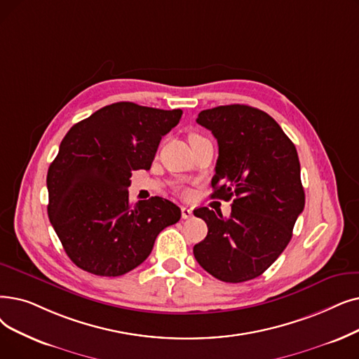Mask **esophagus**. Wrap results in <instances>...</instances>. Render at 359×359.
<instances>
[{
  "label": "esophagus",
  "mask_w": 359,
  "mask_h": 359,
  "mask_svg": "<svg viewBox=\"0 0 359 359\" xmlns=\"http://www.w3.org/2000/svg\"><path fill=\"white\" fill-rule=\"evenodd\" d=\"M182 218L183 220H189V218H192V210L188 207H182Z\"/></svg>",
  "instance_id": "34e87169"
}]
</instances>
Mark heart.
Instances as JSON below:
<instances>
[{
	"label": "heart",
	"instance_id": "1",
	"mask_svg": "<svg viewBox=\"0 0 359 359\" xmlns=\"http://www.w3.org/2000/svg\"><path fill=\"white\" fill-rule=\"evenodd\" d=\"M196 136H198V135H192V136H191V139H192V137H196Z\"/></svg>",
	"mask_w": 359,
	"mask_h": 359
}]
</instances>
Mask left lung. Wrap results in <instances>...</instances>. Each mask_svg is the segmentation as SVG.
<instances>
[{
  "label": "left lung",
  "instance_id": "1",
  "mask_svg": "<svg viewBox=\"0 0 359 359\" xmlns=\"http://www.w3.org/2000/svg\"><path fill=\"white\" fill-rule=\"evenodd\" d=\"M196 123L218 144L211 198L235 199L229 218L207 207L194 211L208 226L194 255L222 282L252 280L285 251L304 210L298 152L278 123L254 107L220 105L201 111Z\"/></svg>",
  "mask_w": 359,
  "mask_h": 359
}]
</instances>
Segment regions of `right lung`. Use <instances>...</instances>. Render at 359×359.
I'll use <instances>...</instances> for the list:
<instances>
[{
    "label": "right lung",
    "mask_w": 359,
    "mask_h": 359,
    "mask_svg": "<svg viewBox=\"0 0 359 359\" xmlns=\"http://www.w3.org/2000/svg\"><path fill=\"white\" fill-rule=\"evenodd\" d=\"M182 114L116 102L76 123L61 141L46 175L48 217L77 267L126 274L148 258L158 233L180 220V208L160 196L132 205L128 188L132 171L151 168Z\"/></svg>",
    "instance_id": "obj_1"
}]
</instances>
